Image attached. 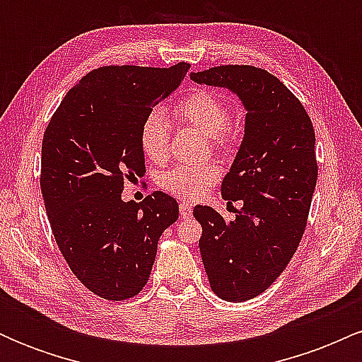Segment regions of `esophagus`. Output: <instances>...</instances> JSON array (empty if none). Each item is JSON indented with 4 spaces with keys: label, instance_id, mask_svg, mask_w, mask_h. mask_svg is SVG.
Listing matches in <instances>:
<instances>
[{
    "label": "esophagus",
    "instance_id": "esophagus-1",
    "mask_svg": "<svg viewBox=\"0 0 362 362\" xmlns=\"http://www.w3.org/2000/svg\"><path fill=\"white\" fill-rule=\"evenodd\" d=\"M178 211H180V218H190L192 216V206L189 202H180Z\"/></svg>",
    "mask_w": 362,
    "mask_h": 362
}]
</instances>
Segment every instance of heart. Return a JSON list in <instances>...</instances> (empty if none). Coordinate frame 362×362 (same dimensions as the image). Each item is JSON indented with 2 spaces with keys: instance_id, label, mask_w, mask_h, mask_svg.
Returning <instances> with one entry per match:
<instances>
[{
  "instance_id": "1",
  "label": "heart",
  "mask_w": 362,
  "mask_h": 362,
  "mask_svg": "<svg viewBox=\"0 0 362 362\" xmlns=\"http://www.w3.org/2000/svg\"><path fill=\"white\" fill-rule=\"evenodd\" d=\"M173 115L182 122L189 124L213 138L216 144H223L224 129L230 122L228 103L219 95L207 90H197L182 98L173 109ZM141 149L155 163H161L168 155L170 126L168 119L160 110L151 112L141 124L139 131ZM221 170L214 163L201 165H178L163 172L158 178V184L167 192L195 201L218 182Z\"/></svg>"
}]
</instances>
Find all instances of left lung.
Returning a JSON list of instances; mask_svg holds the SVG:
<instances>
[{"instance_id":"left-lung-1","label":"left lung","mask_w":362,"mask_h":362,"mask_svg":"<svg viewBox=\"0 0 362 362\" xmlns=\"http://www.w3.org/2000/svg\"><path fill=\"white\" fill-rule=\"evenodd\" d=\"M197 85L236 95L245 114L243 139L221 195L242 201L233 221L195 206L199 240L211 288L233 303L259 296L293 259L317 185L313 124L288 86L253 66H218L190 73Z\"/></svg>"}]
</instances>
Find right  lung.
<instances>
[{
    "mask_svg": "<svg viewBox=\"0 0 362 362\" xmlns=\"http://www.w3.org/2000/svg\"><path fill=\"white\" fill-rule=\"evenodd\" d=\"M190 66H105L86 74L54 112L42 141L40 189L54 238L91 293L119 301L146 286L158 240L178 219L168 194L122 201L124 182L146 173L139 131Z\"/></svg>",
    "mask_w": 362,
    "mask_h": 362,
    "instance_id": "obj_1",
    "label": "right lung"
}]
</instances>
